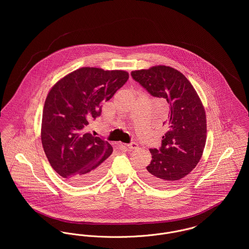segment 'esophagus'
<instances>
[{
  "mask_svg": "<svg viewBox=\"0 0 249 249\" xmlns=\"http://www.w3.org/2000/svg\"><path fill=\"white\" fill-rule=\"evenodd\" d=\"M125 146L128 148V149H135V148H137L138 147V144L136 143L135 142H131L130 143H127V144H125Z\"/></svg>",
  "mask_w": 249,
  "mask_h": 249,
  "instance_id": "esophagus-1",
  "label": "esophagus"
}]
</instances>
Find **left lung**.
I'll use <instances>...</instances> for the list:
<instances>
[{
    "mask_svg": "<svg viewBox=\"0 0 249 249\" xmlns=\"http://www.w3.org/2000/svg\"><path fill=\"white\" fill-rule=\"evenodd\" d=\"M132 78L151 96L165 99L171 106L167 127L159 149L150 148V164L142 177L152 185L170 187L188 176L199 162L206 142V115L191 82L168 66L131 71Z\"/></svg>",
    "mask_w": 249,
    "mask_h": 249,
    "instance_id": "left-lung-1",
    "label": "left lung"
}]
</instances>
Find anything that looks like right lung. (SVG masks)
Segmentation results:
<instances>
[{
	"label": "right lung",
	"instance_id": "add662e5",
	"mask_svg": "<svg viewBox=\"0 0 249 249\" xmlns=\"http://www.w3.org/2000/svg\"><path fill=\"white\" fill-rule=\"evenodd\" d=\"M128 77L125 71L84 67L61 78L49 92L42 116L43 148L53 169L72 185L90 184L105 173L112 145L87 132V126L101 116L102 103Z\"/></svg>",
	"mask_w": 249,
	"mask_h": 249
}]
</instances>
